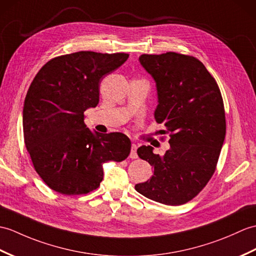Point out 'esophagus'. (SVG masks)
Here are the masks:
<instances>
[{
	"label": "esophagus",
	"instance_id": "1",
	"mask_svg": "<svg viewBox=\"0 0 256 256\" xmlns=\"http://www.w3.org/2000/svg\"><path fill=\"white\" fill-rule=\"evenodd\" d=\"M136 150H138V146H136L135 144H132V146H130V158H132V159L138 158V152H136Z\"/></svg>",
	"mask_w": 256,
	"mask_h": 256
}]
</instances>
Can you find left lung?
Instances as JSON below:
<instances>
[{
	"label": "left lung",
	"mask_w": 256,
	"mask_h": 256,
	"mask_svg": "<svg viewBox=\"0 0 256 256\" xmlns=\"http://www.w3.org/2000/svg\"><path fill=\"white\" fill-rule=\"evenodd\" d=\"M140 62L156 82L155 120L169 134L170 150L162 157L152 146L138 155L154 174L135 190L166 205L193 200L215 174L226 136L224 100L216 80L198 58L178 52L142 54ZM164 140V138H162Z\"/></svg>",
	"instance_id": "1"
}]
</instances>
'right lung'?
<instances>
[{"label":"right lung","mask_w":256,"mask_h":256,"mask_svg":"<svg viewBox=\"0 0 256 256\" xmlns=\"http://www.w3.org/2000/svg\"><path fill=\"white\" fill-rule=\"evenodd\" d=\"M128 53L80 51L56 56L34 76L22 110L24 140L36 172L53 191L87 194L104 179L102 164L120 162L130 152L123 133H92L84 112L99 102L104 76Z\"/></svg>","instance_id":"obj_1"}]
</instances>
